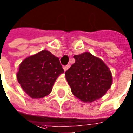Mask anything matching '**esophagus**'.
<instances>
[{"label": "esophagus", "instance_id": "obj_1", "mask_svg": "<svg viewBox=\"0 0 133 133\" xmlns=\"http://www.w3.org/2000/svg\"><path fill=\"white\" fill-rule=\"evenodd\" d=\"M68 68H69V65H65V66H63V69H64L65 71H66Z\"/></svg>", "mask_w": 133, "mask_h": 133}]
</instances>
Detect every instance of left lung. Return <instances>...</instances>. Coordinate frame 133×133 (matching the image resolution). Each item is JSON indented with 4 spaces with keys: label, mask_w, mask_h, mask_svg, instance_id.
Listing matches in <instances>:
<instances>
[{
    "label": "left lung",
    "mask_w": 133,
    "mask_h": 133,
    "mask_svg": "<svg viewBox=\"0 0 133 133\" xmlns=\"http://www.w3.org/2000/svg\"><path fill=\"white\" fill-rule=\"evenodd\" d=\"M75 63L65 72L72 94L84 102L102 97L111 87L112 74L105 63L89 52L74 55Z\"/></svg>",
    "instance_id": "left-lung-1"
}]
</instances>
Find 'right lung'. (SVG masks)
<instances>
[{
    "label": "right lung",
    "instance_id": "right-lung-1",
    "mask_svg": "<svg viewBox=\"0 0 133 133\" xmlns=\"http://www.w3.org/2000/svg\"><path fill=\"white\" fill-rule=\"evenodd\" d=\"M62 73L64 70L59 58L43 50L21 62L17 79L31 98H41L51 92L55 81Z\"/></svg>",
    "mask_w": 133,
    "mask_h": 133
}]
</instances>
